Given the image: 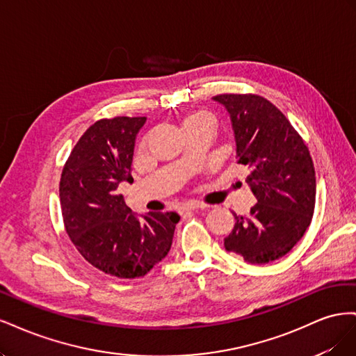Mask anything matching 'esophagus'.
Listing matches in <instances>:
<instances>
[{
  "mask_svg": "<svg viewBox=\"0 0 356 356\" xmlns=\"http://www.w3.org/2000/svg\"><path fill=\"white\" fill-rule=\"evenodd\" d=\"M204 208H207V204H203V203H196V202L186 203V204H182V207L179 208V213L190 212V211H196V209H204Z\"/></svg>",
  "mask_w": 356,
  "mask_h": 356,
  "instance_id": "esophagus-1",
  "label": "esophagus"
}]
</instances>
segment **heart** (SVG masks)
<instances>
[{
  "instance_id": "1",
  "label": "heart",
  "mask_w": 356,
  "mask_h": 356,
  "mask_svg": "<svg viewBox=\"0 0 356 356\" xmlns=\"http://www.w3.org/2000/svg\"><path fill=\"white\" fill-rule=\"evenodd\" d=\"M215 118L209 113H195L188 115L184 122H182V129L186 127H208L213 131Z\"/></svg>"
}]
</instances>
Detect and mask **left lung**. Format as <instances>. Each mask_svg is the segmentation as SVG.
I'll return each instance as SVG.
<instances>
[{
	"label": "left lung",
	"mask_w": 356,
	"mask_h": 356,
	"mask_svg": "<svg viewBox=\"0 0 356 356\" xmlns=\"http://www.w3.org/2000/svg\"><path fill=\"white\" fill-rule=\"evenodd\" d=\"M230 114L238 163L250 169L246 182L257 203L248 217L234 215L224 239L229 252L246 263L284 257L303 238L315 209L316 178L303 139L276 106L258 95L212 98Z\"/></svg>",
	"instance_id": "1"
}]
</instances>
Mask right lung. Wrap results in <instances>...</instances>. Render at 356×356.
I'll return each instance as SVG.
<instances>
[{"label": "right lung", "instance_id": "1", "mask_svg": "<svg viewBox=\"0 0 356 356\" xmlns=\"http://www.w3.org/2000/svg\"><path fill=\"white\" fill-rule=\"evenodd\" d=\"M147 117H115L92 124L62 170L63 222L77 251L93 267L120 279L145 276L168 255L179 215L127 207L118 186L132 182L138 132Z\"/></svg>", "mask_w": 356, "mask_h": 356}]
</instances>
